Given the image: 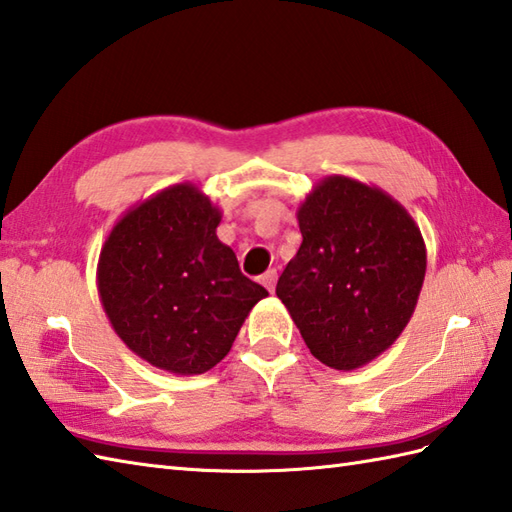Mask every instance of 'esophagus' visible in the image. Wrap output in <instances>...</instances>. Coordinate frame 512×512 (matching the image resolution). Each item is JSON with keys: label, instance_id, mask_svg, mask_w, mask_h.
Instances as JSON below:
<instances>
[{"label": "esophagus", "instance_id": "obj_1", "mask_svg": "<svg viewBox=\"0 0 512 512\" xmlns=\"http://www.w3.org/2000/svg\"><path fill=\"white\" fill-rule=\"evenodd\" d=\"M276 280H278V271H276V269H267L265 274H263V278H260V282H263V287H265L269 293H274Z\"/></svg>", "mask_w": 512, "mask_h": 512}]
</instances>
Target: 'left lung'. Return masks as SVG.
Masks as SVG:
<instances>
[{
    "label": "left lung",
    "mask_w": 512,
    "mask_h": 512,
    "mask_svg": "<svg viewBox=\"0 0 512 512\" xmlns=\"http://www.w3.org/2000/svg\"><path fill=\"white\" fill-rule=\"evenodd\" d=\"M302 243L276 295L311 355L357 370L388 350L414 315L427 247L412 214L388 192L328 175L298 206Z\"/></svg>",
    "instance_id": "left-lung-1"
}]
</instances>
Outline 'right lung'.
<instances>
[{"label":"right lung","instance_id":"right-lung-1","mask_svg":"<svg viewBox=\"0 0 512 512\" xmlns=\"http://www.w3.org/2000/svg\"><path fill=\"white\" fill-rule=\"evenodd\" d=\"M221 217L206 192L181 181L135 203L100 247L96 285L113 333L179 377L217 366L269 295L219 241Z\"/></svg>","mask_w":512,"mask_h":512}]
</instances>
